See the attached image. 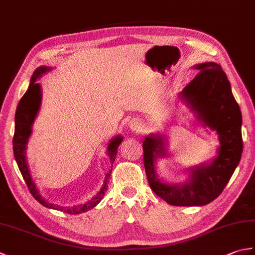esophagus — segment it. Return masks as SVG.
Listing matches in <instances>:
<instances>
[{"label": "esophagus", "mask_w": 255, "mask_h": 255, "mask_svg": "<svg viewBox=\"0 0 255 255\" xmlns=\"http://www.w3.org/2000/svg\"><path fill=\"white\" fill-rule=\"evenodd\" d=\"M130 128L132 130H137L139 131L140 129L142 128V123L139 121V119H132L131 123H130Z\"/></svg>", "instance_id": "esophagus-1"}]
</instances>
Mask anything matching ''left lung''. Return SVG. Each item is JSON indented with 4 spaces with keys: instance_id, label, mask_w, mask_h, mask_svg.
<instances>
[{
    "instance_id": "1",
    "label": "left lung",
    "mask_w": 255,
    "mask_h": 255,
    "mask_svg": "<svg viewBox=\"0 0 255 255\" xmlns=\"http://www.w3.org/2000/svg\"><path fill=\"white\" fill-rule=\"evenodd\" d=\"M181 97L196 112L198 119L219 134L218 156L209 164L191 169L189 181L171 185L156 178L154 161L165 154L164 138L148 136L142 144L143 164L151 189L174 206H203L213 202L224 191L241 159L243 141L242 115L231 92L230 82L220 64L205 62Z\"/></svg>"
}]
</instances>
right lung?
<instances>
[{"label":"right lung","instance_id":"right-lung-1","mask_svg":"<svg viewBox=\"0 0 255 255\" xmlns=\"http://www.w3.org/2000/svg\"><path fill=\"white\" fill-rule=\"evenodd\" d=\"M49 70L50 69L47 67H39L36 69V71L31 77L28 90L26 91V93L23 95V97H21L17 105V108H16L15 131H14V137H13L14 156H15L16 162H17L18 169L21 173V175L24 177V181L26 183L27 187H28L30 194L34 196V198L37 200V202H39L42 206H45V207L64 211V213L67 214H81L91 208H94L95 206L101 202L102 198L104 197V194L107 191V182H108V178L111 177L112 169L106 174L104 185L102 186L101 191L97 193L95 197L92 198L90 202H88L84 205L78 206V207L66 208V207H61V206L48 203L40 196L39 193L37 191L34 182L31 180L29 171H28V166H27V163H26L25 150H26L27 140H28L31 133V125L35 121V117L37 115L38 111H39L40 102H41L40 85L39 83L36 82V80L39 78L41 74H44L46 71H49ZM122 141H123V138L121 136H117L112 140L110 144H108L107 152H108V156H110L112 165L114 163V161H115L117 149L119 147V144L122 143Z\"/></svg>","mask_w":255,"mask_h":255}]
</instances>
